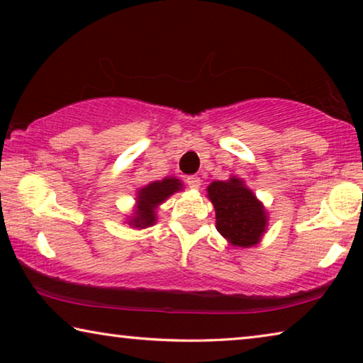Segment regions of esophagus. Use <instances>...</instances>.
<instances>
[{
    "instance_id": "34e87169",
    "label": "esophagus",
    "mask_w": 363,
    "mask_h": 363,
    "mask_svg": "<svg viewBox=\"0 0 363 363\" xmlns=\"http://www.w3.org/2000/svg\"><path fill=\"white\" fill-rule=\"evenodd\" d=\"M186 183H188V186L191 188V189H198V188L201 186V180H199V177H194V175L188 177V178H186Z\"/></svg>"
}]
</instances>
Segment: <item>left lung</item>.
<instances>
[{
    "label": "left lung",
    "instance_id": "left-lung-1",
    "mask_svg": "<svg viewBox=\"0 0 363 363\" xmlns=\"http://www.w3.org/2000/svg\"><path fill=\"white\" fill-rule=\"evenodd\" d=\"M208 198L216 209V228L233 247L250 248L263 237L267 214L261 201L243 180L232 177L227 182H213Z\"/></svg>",
    "mask_w": 363,
    "mask_h": 363
}]
</instances>
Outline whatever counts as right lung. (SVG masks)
<instances>
[{
  "instance_id": "1",
  "label": "right lung",
  "mask_w": 363,
  "mask_h": 363,
  "mask_svg": "<svg viewBox=\"0 0 363 363\" xmlns=\"http://www.w3.org/2000/svg\"><path fill=\"white\" fill-rule=\"evenodd\" d=\"M182 182L174 177H167L162 182H152L138 191L136 209L135 214L130 217L128 224L136 228H146L155 224V209L159 204L172 196V194L180 191Z\"/></svg>"
}]
</instances>
